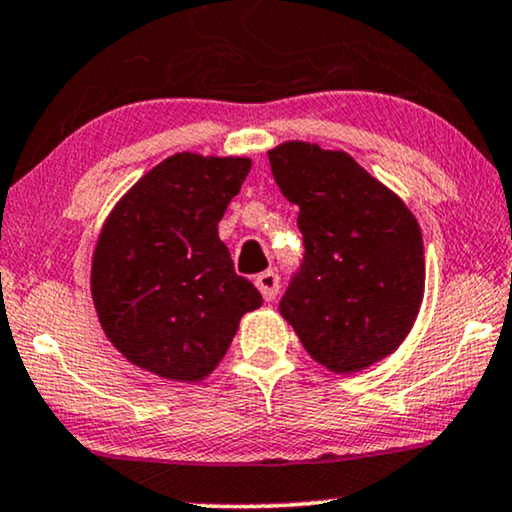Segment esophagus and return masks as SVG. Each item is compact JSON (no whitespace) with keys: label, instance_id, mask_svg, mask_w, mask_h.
Instances as JSON below:
<instances>
[{"label":"esophagus","instance_id":"1","mask_svg":"<svg viewBox=\"0 0 512 512\" xmlns=\"http://www.w3.org/2000/svg\"><path fill=\"white\" fill-rule=\"evenodd\" d=\"M255 285L257 290L262 292V297L267 299V302H274L276 295H278V274L276 271H264L255 278Z\"/></svg>","mask_w":512,"mask_h":512}]
</instances>
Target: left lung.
<instances>
[{
	"mask_svg": "<svg viewBox=\"0 0 512 512\" xmlns=\"http://www.w3.org/2000/svg\"><path fill=\"white\" fill-rule=\"evenodd\" d=\"M269 161L306 248L281 316L325 370H367L405 342L424 302L417 217L342 149L288 140Z\"/></svg>",
	"mask_w": 512,
	"mask_h": 512,
	"instance_id": "8db88e82",
	"label": "left lung"
}]
</instances>
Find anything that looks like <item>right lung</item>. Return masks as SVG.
<instances>
[{"mask_svg": "<svg viewBox=\"0 0 512 512\" xmlns=\"http://www.w3.org/2000/svg\"><path fill=\"white\" fill-rule=\"evenodd\" d=\"M250 166L248 156L173 154L109 210L91 297L102 332L131 365L180 384L203 381L241 318L262 306L217 234Z\"/></svg>", "mask_w": 512, "mask_h": 512, "instance_id": "add662e5", "label": "right lung"}]
</instances>
